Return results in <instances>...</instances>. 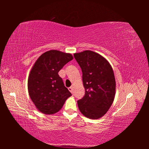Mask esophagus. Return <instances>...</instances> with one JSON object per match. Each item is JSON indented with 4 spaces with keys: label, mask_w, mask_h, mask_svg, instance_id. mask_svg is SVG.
Masks as SVG:
<instances>
[{
    "label": "esophagus",
    "mask_w": 149,
    "mask_h": 149,
    "mask_svg": "<svg viewBox=\"0 0 149 149\" xmlns=\"http://www.w3.org/2000/svg\"><path fill=\"white\" fill-rule=\"evenodd\" d=\"M68 90L70 91V92L72 93H73V88L72 87H70L68 88Z\"/></svg>",
    "instance_id": "34e87169"
}]
</instances>
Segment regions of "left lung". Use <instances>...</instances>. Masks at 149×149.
Listing matches in <instances>:
<instances>
[{"mask_svg":"<svg viewBox=\"0 0 149 149\" xmlns=\"http://www.w3.org/2000/svg\"><path fill=\"white\" fill-rule=\"evenodd\" d=\"M83 72L85 95L77 101L87 118L98 119L109 110L115 96L116 82L111 66L99 54L91 50L74 54Z\"/></svg>","mask_w":149,"mask_h":149,"instance_id":"obj_1","label":"left lung"}]
</instances>
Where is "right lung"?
Listing matches in <instances>:
<instances>
[{
  "mask_svg": "<svg viewBox=\"0 0 149 149\" xmlns=\"http://www.w3.org/2000/svg\"><path fill=\"white\" fill-rule=\"evenodd\" d=\"M72 59L71 54L50 50L36 61L29 73L27 88L31 99L39 111L47 115L58 112L72 95L58 72Z\"/></svg>",
  "mask_w": 149,
  "mask_h": 149,
  "instance_id": "right-lung-1",
  "label": "right lung"
}]
</instances>
